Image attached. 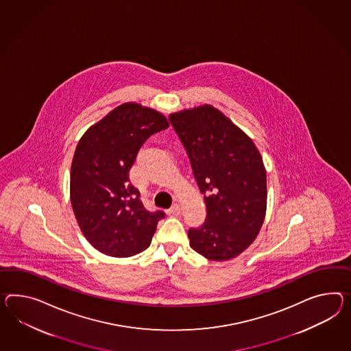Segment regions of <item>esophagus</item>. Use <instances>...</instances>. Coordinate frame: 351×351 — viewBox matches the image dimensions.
Returning <instances> with one entry per match:
<instances>
[{"mask_svg": "<svg viewBox=\"0 0 351 351\" xmlns=\"http://www.w3.org/2000/svg\"><path fill=\"white\" fill-rule=\"evenodd\" d=\"M171 213L173 215H180V213H182V207H180V204H174L171 207Z\"/></svg>", "mask_w": 351, "mask_h": 351, "instance_id": "esophagus-1", "label": "esophagus"}]
</instances>
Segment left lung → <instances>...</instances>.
Masks as SVG:
<instances>
[{
  "label": "left lung",
  "mask_w": 351,
  "mask_h": 351,
  "mask_svg": "<svg viewBox=\"0 0 351 351\" xmlns=\"http://www.w3.org/2000/svg\"><path fill=\"white\" fill-rule=\"evenodd\" d=\"M206 204V220L189 230V245L207 260L239 256L260 233L267 205L266 171L251 138L205 104L169 116Z\"/></svg>",
  "instance_id": "obj_1"
}]
</instances>
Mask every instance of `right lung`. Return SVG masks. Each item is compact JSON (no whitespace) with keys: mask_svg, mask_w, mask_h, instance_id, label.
Masks as SVG:
<instances>
[{"mask_svg":"<svg viewBox=\"0 0 351 351\" xmlns=\"http://www.w3.org/2000/svg\"><path fill=\"white\" fill-rule=\"evenodd\" d=\"M168 127L162 113L125 103L91 126L76 146L72 210L85 238L101 253L130 257L150 245L165 214L145 208L128 173L145 141Z\"/></svg>","mask_w":351,"mask_h":351,"instance_id":"right-lung-1","label":"right lung"}]
</instances>
